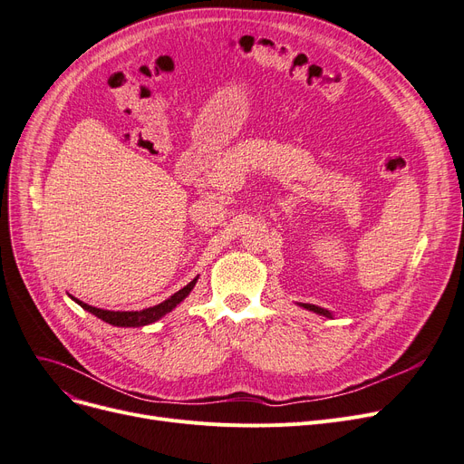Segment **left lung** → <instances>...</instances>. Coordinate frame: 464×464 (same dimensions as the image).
<instances>
[{"label":"left lung","instance_id":"8db88e82","mask_svg":"<svg viewBox=\"0 0 464 464\" xmlns=\"http://www.w3.org/2000/svg\"><path fill=\"white\" fill-rule=\"evenodd\" d=\"M301 307H305V309H309V311H313V313H316V314H324V316H332V313L328 311V309H322V307H316V305H311V304H304Z\"/></svg>","mask_w":464,"mask_h":464}]
</instances>
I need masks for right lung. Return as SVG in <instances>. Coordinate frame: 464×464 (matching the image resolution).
Instances as JSON below:
<instances>
[{
	"label": "right lung",
	"instance_id": "1",
	"mask_svg": "<svg viewBox=\"0 0 464 464\" xmlns=\"http://www.w3.org/2000/svg\"><path fill=\"white\" fill-rule=\"evenodd\" d=\"M198 278V276H197ZM197 278H193L188 286H184L182 290H178L174 295H170L169 299H165L163 304H159L155 307H150V309H144V311H106V309H98V307H92V305H87L83 304V301H79L75 297V304L82 305L85 311L92 313L94 316H98L100 320L108 322V324L111 326H119V328H138V326H146V324H151V322L159 320L160 316H165L167 313H170L176 305L182 304V301L189 295V292L193 290Z\"/></svg>",
	"mask_w": 464,
	"mask_h": 464
}]
</instances>
